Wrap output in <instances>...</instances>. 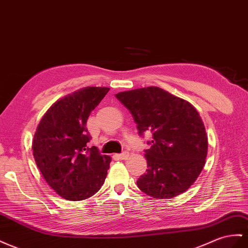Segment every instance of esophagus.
Listing matches in <instances>:
<instances>
[{
  "instance_id": "1",
  "label": "esophagus",
  "mask_w": 248,
  "mask_h": 248,
  "mask_svg": "<svg viewBox=\"0 0 248 248\" xmlns=\"http://www.w3.org/2000/svg\"><path fill=\"white\" fill-rule=\"evenodd\" d=\"M117 157L119 159H127L129 157V153L128 152H123L121 155H117Z\"/></svg>"
}]
</instances>
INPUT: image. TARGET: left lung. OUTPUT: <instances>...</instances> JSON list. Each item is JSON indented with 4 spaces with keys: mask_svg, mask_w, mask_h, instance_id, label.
Here are the masks:
<instances>
[{
    "mask_svg": "<svg viewBox=\"0 0 248 248\" xmlns=\"http://www.w3.org/2000/svg\"><path fill=\"white\" fill-rule=\"evenodd\" d=\"M116 97L131 113L140 136L152 132L144 155L148 169L138 179L139 189L157 199L186 192L202 173L207 155V136L196 108L157 86Z\"/></svg>",
    "mask_w": 248,
    "mask_h": 248,
    "instance_id": "obj_1",
    "label": "left lung"
}]
</instances>
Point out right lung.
I'll return each mask as SVG.
<instances>
[{
    "label": "right lung",
    "instance_id": "1",
    "mask_svg": "<svg viewBox=\"0 0 248 248\" xmlns=\"http://www.w3.org/2000/svg\"><path fill=\"white\" fill-rule=\"evenodd\" d=\"M109 88L75 91L53 103L39 121L32 140L33 156L45 180L71 202L92 197L108 175L111 157L86 147V121Z\"/></svg>",
    "mask_w": 248,
    "mask_h": 248
}]
</instances>
